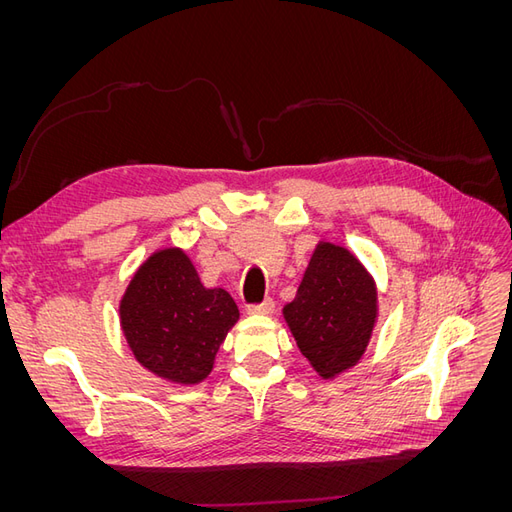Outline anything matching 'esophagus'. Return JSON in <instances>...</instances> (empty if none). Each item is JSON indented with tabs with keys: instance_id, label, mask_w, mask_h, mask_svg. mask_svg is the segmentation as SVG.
<instances>
[{
	"instance_id": "1",
	"label": "esophagus",
	"mask_w": 512,
	"mask_h": 512,
	"mask_svg": "<svg viewBox=\"0 0 512 512\" xmlns=\"http://www.w3.org/2000/svg\"><path fill=\"white\" fill-rule=\"evenodd\" d=\"M273 309H275V303L271 299H267V301H262L258 305L247 307V314H252V316H271Z\"/></svg>"
}]
</instances>
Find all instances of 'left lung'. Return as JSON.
<instances>
[{"mask_svg": "<svg viewBox=\"0 0 512 512\" xmlns=\"http://www.w3.org/2000/svg\"><path fill=\"white\" fill-rule=\"evenodd\" d=\"M301 354L324 380L363 359L378 320V288L363 262L342 245L320 241L297 297L282 309Z\"/></svg>", "mask_w": 512, "mask_h": 512, "instance_id": "obj_1", "label": "left lung"}]
</instances>
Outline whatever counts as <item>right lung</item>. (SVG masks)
Here are the masks:
<instances>
[{
    "label": "right lung",
    "mask_w": 512,
    "mask_h": 512,
    "mask_svg": "<svg viewBox=\"0 0 512 512\" xmlns=\"http://www.w3.org/2000/svg\"><path fill=\"white\" fill-rule=\"evenodd\" d=\"M239 320L224 288H205L179 247L153 252L119 301L123 337L153 376L179 386L203 382L215 354Z\"/></svg>",
    "instance_id": "obj_1"
}]
</instances>
